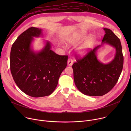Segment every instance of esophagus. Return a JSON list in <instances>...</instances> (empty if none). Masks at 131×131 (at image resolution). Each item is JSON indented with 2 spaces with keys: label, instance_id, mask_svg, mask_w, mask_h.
<instances>
[{
  "label": "esophagus",
  "instance_id": "obj_1",
  "mask_svg": "<svg viewBox=\"0 0 131 131\" xmlns=\"http://www.w3.org/2000/svg\"><path fill=\"white\" fill-rule=\"evenodd\" d=\"M73 63V61L72 60V59L71 58H69L67 60V64L68 66H71Z\"/></svg>",
  "mask_w": 131,
  "mask_h": 131
}]
</instances>
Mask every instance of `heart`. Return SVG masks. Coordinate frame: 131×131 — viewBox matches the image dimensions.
Masks as SVG:
<instances>
[{
  "label": "heart",
  "instance_id": "obj_1",
  "mask_svg": "<svg viewBox=\"0 0 131 131\" xmlns=\"http://www.w3.org/2000/svg\"><path fill=\"white\" fill-rule=\"evenodd\" d=\"M86 34L83 31L74 33L67 41L69 46H75L80 44L86 37ZM95 42V37L91 34L86 38L84 42L77 48L76 53L80 57H84L90 52Z\"/></svg>",
  "mask_w": 131,
  "mask_h": 131
}]
</instances>
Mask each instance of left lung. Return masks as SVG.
<instances>
[{
  "mask_svg": "<svg viewBox=\"0 0 131 131\" xmlns=\"http://www.w3.org/2000/svg\"><path fill=\"white\" fill-rule=\"evenodd\" d=\"M104 30L105 34L101 45L91 50L86 56L77 59L72 66L75 85L86 95L102 96L107 93L115 85L122 71L124 58L121 41L111 30ZM105 44L116 50L114 59L107 64L102 63L97 57L98 49Z\"/></svg>",
  "mask_w": 131,
  "mask_h": 131,
  "instance_id": "obj_1",
  "label": "left lung"
}]
</instances>
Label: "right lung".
I'll use <instances>...</instances> for the list:
<instances>
[{
	"instance_id": "obj_1",
	"label": "right lung",
	"mask_w": 131,
	"mask_h": 131,
	"mask_svg": "<svg viewBox=\"0 0 131 131\" xmlns=\"http://www.w3.org/2000/svg\"><path fill=\"white\" fill-rule=\"evenodd\" d=\"M42 36L41 29L30 27L18 37L10 51V67L14 80L20 90L35 98L49 95L53 92L67 64L68 56L51 50L49 41H45V45L40 51L33 50L34 38Z\"/></svg>"
}]
</instances>
